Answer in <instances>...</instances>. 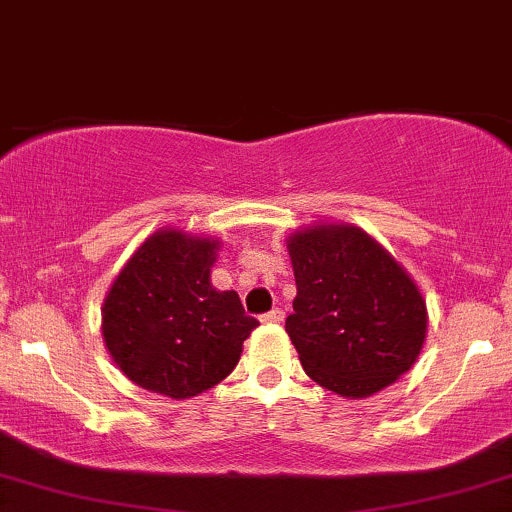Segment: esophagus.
I'll list each match as a JSON object with an SVG mask.
<instances>
[{
    "instance_id": "1",
    "label": "esophagus",
    "mask_w": 512,
    "mask_h": 512,
    "mask_svg": "<svg viewBox=\"0 0 512 512\" xmlns=\"http://www.w3.org/2000/svg\"><path fill=\"white\" fill-rule=\"evenodd\" d=\"M261 320H263V323H282V320H285V313H282L280 308H273V311L263 313Z\"/></svg>"
}]
</instances>
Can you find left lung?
<instances>
[{"label":"left lung","instance_id":"obj_1","mask_svg":"<svg viewBox=\"0 0 512 512\" xmlns=\"http://www.w3.org/2000/svg\"><path fill=\"white\" fill-rule=\"evenodd\" d=\"M287 249L296 299L285 330L313 382L365 399L413 368L427 308L387 249L346 223L294 232Z\"/></svg>","mask_w":512,"mask_h":512}]
</instances>
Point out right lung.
Instances as JSON below:
<instances>
[{
    "label": "right lung",
    "instance_id": "1",
    "mask_svg": "<svg viewBox=\"0 0 512 512\" xmlns=\"http://www.w3.org/2000/svg\"><path fill=\"white\" fill-rule=\"evenodd\" d=\"M220 242L154 232L104 299L102 334L113 363L137 387L189 399L225 380L258 325L237 292L211 285Z\"/></svg>",
    "mask_w": 512,
    "mask_h": 512
}]
</instances>
